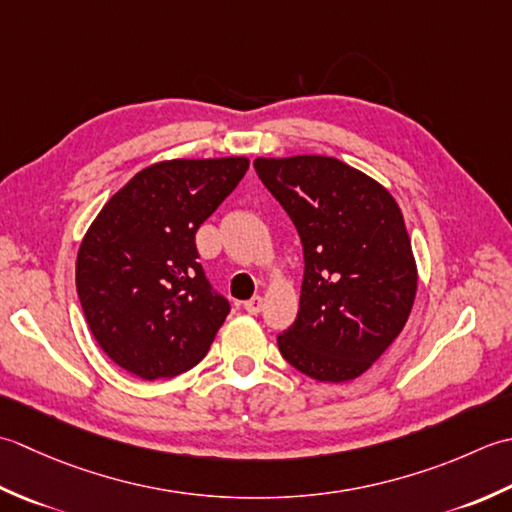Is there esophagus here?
I'll return each mask as SVG.
<instances>
[{
    "label": "esophagus",
    "mask_w": 512,
    "mask_h": 512,
    "mask_svg": "<svg viewBox=\"0 0 512 512\" xmlns=\"http://www.w3.org/2000/svg\"><path fill=\"white\" fill-rule=\"evenodd\" d=\"M243 307H245L247 314L256 316V314H260V309H263V298H260V296H254L252 300H247Z\"/></svg>",
    "instance_id": "34e87169"
}]
</instances>
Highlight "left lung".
I'll return each mask as SVG.
<instances>
[{
	"instance_id": "1",
	"label": "left lung",
	"mask_w": 512,
	"mask_h": 512,
	"mask_svg": "<svg viewBox=\"0 0 512 512\" xmlns=\"http://www.w3.org/2000/svg\"><path fill=\"white\" fill-rule=\"evenodd\" d=\"M258 179L296 225L305 278L283 358L320 382L358 378L400 336L417 269L393 196L331 156L256 159Z\"/></svg>"
}]
</instances>
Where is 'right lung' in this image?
<instances>
[{
  "mask_svg": "<svg viewBox=\"0 0 512 512\" xmlns=\"http://www.w3.org/2000/svg\"><path fill=\"white\" fill-rule=\"evenodd\" d=\"M249 168L243 156L176 159L132 176L103 205L77 256V294L108 358L143 380L205 358L229 314L198 263L196 232Z\"/></svg>",
  "mask_w": 512,
  "mask_h": 512,
  "instance_id": "right-lung-1",
  "label": "right lung"
}]
</instances>
